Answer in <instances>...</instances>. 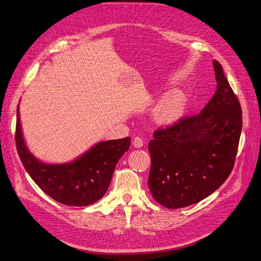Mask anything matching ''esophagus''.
I'll use <instances>...</instances> for the list:
<instances>
[{"label": "esophagus", "instance_id": "esophagus-1", "mask_svg": "<svg viewBox=\"0 0 261 261\" xmlns=\"http://www.w3.org/2000/svg\"><path fill=\"white\" fill-rule=\"evenodd\" d=\"M143 145H144V141L141 138H139V137L134 138V140H133L134 147H137V148H141V147H143Z\"/></svg>", "mask_w": 261, "mask_h": 261}]
</instances>
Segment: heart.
<instances>
[{"label":"heart","mask_w":261,"mask_h":261,"mask_svg":"<svg viewBox=\"0 0 261 261\" xmlns=\"http://www.w3.org/2000/svg\"><path fill=\"white\" fill-rule=\"evenodd\" d=\"M185 98L179 93H172L161 100L153 111V117L158 123L169 124L176 121L182 113Z\"/></svg>","instance_id":"1"}]
</instances>
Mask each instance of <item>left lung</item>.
I'll return each mask as SVG.
<instances>
[{
	"label": "left lung",
	"instance_id": "1",
	"mask_svg": "<svg viewBox=\"0 0 261 261\" xmlns=\"http://www.w3.org/2000/svg\"><path fill=\"white\" fill-rule=\"evenodd\" d=\"M217 92L198 114L153 133L148 186L160 205L177 209L212 194L230 175L242 130L240 101L213 61Z\"/></svg>",
	"mask_w": 261,
	"mask_h": 261
}]
</instances>
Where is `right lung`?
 I'll return each mask as SVG.
<instances>
[{
  "mask_svg": "<svg viewBox=\"0 0 261 261\" xmlns=\"http://www.w3.org/2000/svg\"><path fill=\"white\" fill-rule=\"evenodd\" d=\"M15 135L20 160L35 184L58 202L76 207L92 205L106 194L115 166L131 142L130 138L101 142L71 163H42L28 150L22 138L19 106Z\"/></svg>",
  "mask_w": 261,
  "mask_h": 261,
  "instance_id": "add662e5",
  "label": "right lung"
}]
</instances>
